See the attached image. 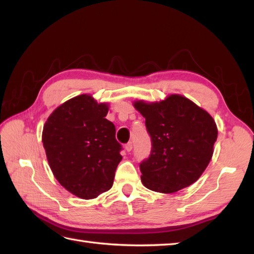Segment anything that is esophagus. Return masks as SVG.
Segmentation results:
<instances>
[{
	"label": "esophagus",
	"instance_id": "1",
	"mask_svg": "<svg viewBox=\"0 0 254 254\" xmlns=\"http://www.w3.org/2000/svg\"><path fill=\"white\" fill-rule=\"evenodd\" d=\"M133 148V143L132 142H128L127 144H126V150L127 152H131Z\"/></svg>",
	"mask_w": 254,
	"mask_h": 254
}]
</instances>
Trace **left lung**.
<instances>
[{"label": "left lung", "instance_id": "1", "mask_svg": "<svg viewBox=\"0 0 254 254\" xmlns=\"http://www.w3.org/2000/svg\"><path fill=\"white\" fill-rule=\"evenodd\" d=\"M152 149L139 164L142 182L155 192L174 193L195 182L213 156L217 127L208 113L186 97L160 102L136 101Z\"/></svg>", "mask_w": 254, "mask_h": 254}]
</instances>
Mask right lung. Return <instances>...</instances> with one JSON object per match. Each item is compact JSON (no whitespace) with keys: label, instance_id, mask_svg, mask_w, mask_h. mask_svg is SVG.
Returning a JSON list of instances; mask_svg holds the SVG:
<instances>
[{"label":"right lung","instance_id":"right-lung-1","mask_svg":"<svg viewBox=\"0 0 254 254\" xmlns=\"http://www.w3.org/2000/svg\"><path fill=\"white\" fill-rule=\"evenodd\" d=\"M107 113L106 104L80 95L58 107L44 127L42 143L53 175L80 198L110 190L122 159V145Z\"/></svg>","mask_w":254,"mask_h":254}]
</instances>
